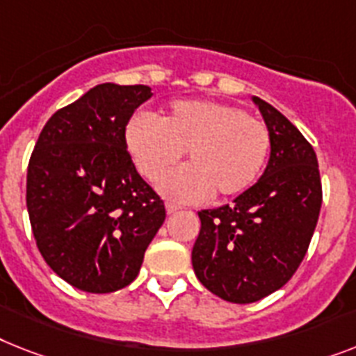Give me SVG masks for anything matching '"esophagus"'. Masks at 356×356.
Returning a JSON list of instances; mask_svg holds the SVG:
<instances>
[{
  "mask_svg": "<svg viewBox=\"0 0 356 356\" xmlns=\"http://www.w3.org/2000/svg\"><path fill=\"white\" fill-rule=\"evenodd\" d=\"M165 209H167V213L172 214V213H176V211H180V209H181V205L172 204V202H167V204H165Z\"/></svg>",
  "mask_w": 356,
  "mask_h": 356,
  "instance_id": "esophagus-1",
  "label": "esophagus"
}]
</instances>
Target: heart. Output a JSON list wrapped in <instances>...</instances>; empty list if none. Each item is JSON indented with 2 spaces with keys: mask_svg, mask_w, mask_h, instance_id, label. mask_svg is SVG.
Listing matches in <instances>:
<instances>
[{
  "mask_svg": "<svg viewBox=\"0 0 356 356\" xmlns=\"http://www.w3.org/2000/svg\"><path fill=\"white\" fill-rule=\"evenodd\" d=\"M132 161L149 181L161 180L187 151L189 165L161 181V191L180 202L213 193L220 198L248 191L262 172L271 132L240 107L211 102H175L160 118L136 114L125 131Z\"/></svg>",
  "mask_w": 356,
  "mask_h": 356,
  "instance_id": "obj_1",
  "label": "heart"
}]
</instances>
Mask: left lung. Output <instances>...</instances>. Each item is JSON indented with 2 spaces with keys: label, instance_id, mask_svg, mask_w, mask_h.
<instances>
[{
  "label": "left lung",
  "instance_id": "left-lung-1",
  "mask_svg": "<svg viewBox=\"0 0 356 356\" xmlns=\"http://www.w3.org/2000/svg\"><path fill=\"white\" fill-rule=\"evenodd\" d=\"M252 99L271 132L269 163L233 204L200 211L193 248L198 280L233 304L262 300L286 286L304 260L322 207L315 149L273 105Z\"/></svg>",
  "mask_w": 356,
  "mask_h": 356
}]
</instances>
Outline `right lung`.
<instances>
[{"label": "right lung", "mask_w": 356, "mask_h": 356, "mask_svg": "<svg viewBox=\"0 0 356 356\" xmlns=\"http://www.w3.org/2000/svg\"><path fill=\"white\" fill-rule=\"evenodd\" d=\"M147 85L102 83L56 111L26 169V209L41 257L85 293H113L140 273L165 205L138 175L125 127Z\"/></svg>", "instance_id": "1"}]
</instances>
